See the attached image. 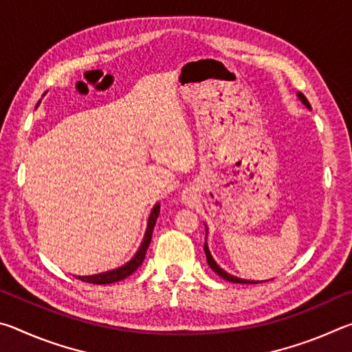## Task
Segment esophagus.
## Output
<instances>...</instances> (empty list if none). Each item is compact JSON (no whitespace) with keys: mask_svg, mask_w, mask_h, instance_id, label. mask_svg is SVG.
<instances>
[{"mask_svg":"<svg viewBox=\"0 0 352 352\" xmlns=\"http://www.w3.org/2000/svg\"><path fill=\"white\" fill-rule=\"evenodd\" d=\"M183 201H184V204H190V195H188V192H184Z\"/></svg>","mask_w":352,"mask_h":352,"instance_id":"esophagus-1","label":"esophagus"}]
</instances>
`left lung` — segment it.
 Instances as JSON below:
<instances>
[{
	"label": "left lung",
	"instance_id": "obj_1",
	"mask_svg": "<svg viewBox=\"0 0 352 352\" xmlns=\"http://www.w3.org/2000/svg\"><path fill=\"white\" fill-rule=\"evenodd\" d=\"M296 96H298V99L301 100L302 104H305V105L307 107L309 110H311V104H309V100L306 99L305 94H302V93H296ZM205 228H206V237H208V226H206V225H205ZM205 254H206V262H208V265L211 267L212 272H216L220 278L226 279V281H230V283H237V284H258V283H262V281H250V279L237 278V276H234V275H231V273L225 272V270L222 269V267L217 265V262L214 261L212 254H211V252H210V248H208V242H206V241H205Z\"/></svg>",
	"mask_w": 352,
	"mask_h": 352
}]
</instances>
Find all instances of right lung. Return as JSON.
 Instances as JSON below:
<instances>
[{
    "mask_svg": "<svg viewBox=\"0 0 352 352\" xmlns=\"http://www.w3.org/2000/svg\"><path fill=\"white\" fill-rule=\"evenodd\" d=\"M38 105H40V100H38L37 107ZM158 214H160V204H155L151 214H148L144 237H142V241L140 243L138 250H136V253L133 254V258L130 259L129 262H126V264L121 265V267H118V269H113V270H109V272H100V273H96V275L76 276V278L80 279V281H83V283L111 284V283L121 281V279L132 275V273L142 264V261H144V256H146V252L148 248V243H151V241H152V231H153L155 222H157V219H158Z\"/></svg>",
    "mask_w": 352,
    "mask_h": 352,
    "instance_id": "right-lung-1",
    "label": "right lung"
}]
</instances>
